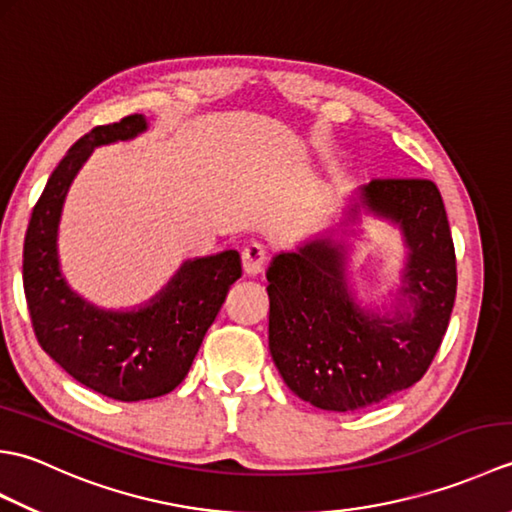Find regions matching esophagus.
<instances>
[{
	"label": "esophagus",
	"instance_id": "esophagus-1",
	"mask_svg": "<svg viewBox=\"0 0 512 512\" xmlns=\"http://www.w3.org/2000/svg\"><path fill=\"white\" fill-rule=\"evenodd\" d=\"M266 264V250L262 244H248L242 250V266L246 277H257L264 270Z\"/></svg>",
	"mask_w": 512,
	"mask_h": 512
}]
</instances>
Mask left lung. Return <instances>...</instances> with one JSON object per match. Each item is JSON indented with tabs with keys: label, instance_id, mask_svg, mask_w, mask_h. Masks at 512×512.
Segmentation results:
<instances>
[{
	"label": "left lung",
	"instance_id": "left-lung-1",
	"mask_svg": "<svg viewBox=\"0 0 512 512\" xmlns=\"http://www.w3.org/2000/svg\"><path fill=\"white\" fill-rule=\"evenodd\" d=\"M367 212L396 225L408 248L395 303L367 309L349 286L343 234ZM268 279V347L284 383L325 411H356L409 389L427 372L451 319L458 273L436 184L372 180L341 222L277 253Z\"/></svg>",
	"mask_w": 512,
	"mask_h": 512
}]
</instances>
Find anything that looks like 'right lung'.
I'll return each mask as SVG.
<instances>
[{"instance_id": "right-lung-1", "label": "right lung", "mask_w": 512, "mask_h": 512, "mask_svg": "<svg viewBox=\"0 0 512 512\" xmlns=\"http://www.w3.org/2000/svg\"><path fill=\"white\" fill-rule=\"evenodd\" d=\"M147 127L143 114H132L76 140L32 209L24 242V292L43 352L81 385L123 402L165 396L182 383L228 288L242 277L237 250L187 259L156 297L132 310L94 306L65 281L57 239L72 180L96 147Z\"/></svg>"}]
</instances>
